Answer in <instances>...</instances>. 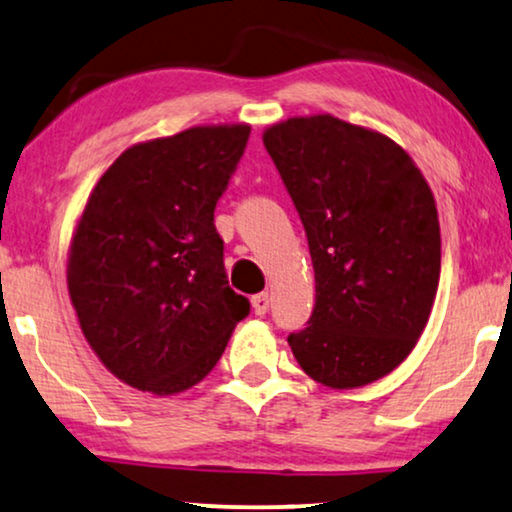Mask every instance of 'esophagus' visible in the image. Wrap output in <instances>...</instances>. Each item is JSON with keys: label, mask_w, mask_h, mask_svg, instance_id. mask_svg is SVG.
<instances>
[{"label": "esophagus", "mask_w": 512, "mask_h": 512, "mask_svg": "<svg viewBox=\"0 0 512 512\" xmlns=\"http://www.w3.org/2000/svg\"><path fill=\"white\" fill-rule=\"evenodd\" d=\"M253 311L255 315H266V311H269V294L266 292H259L253 297Z\"/></svg>", "instance_id": "obj_1"}]
</instances>
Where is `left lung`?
Wrapping results in <instances>:
<instances>
[{
  "mask_svg": "<svg viewBox=\"0 0 512 512\" xmlns=\"http://www.w3.org/2000/svg\"><path fill=\"white\" fill-rule=\"evenodd\" d=\"M306 229L315 308L287 343L334 390L387 376L427 325L441 276V227L427 181L387 136L334 115L264 132Z\"/></svg>",
  "mask_w": 512,
  "mask_h": 512,
  "instance_id": "1",
  "label": "left lung"
}]
</instances>
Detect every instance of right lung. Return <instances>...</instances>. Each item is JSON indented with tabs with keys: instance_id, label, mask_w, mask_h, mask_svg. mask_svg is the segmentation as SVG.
<instances>
[{
	"instance_id": "obj_1",
	"label": "right lung",
	"mask_w": 512,
	"mask_h": 512,
	"mask_svg": "<svg viewBox=\"0 0 512 512\" xmlns=\"http://www.w3.org/2000/svg\"><path fill=\"white\" fill-rule=\"evenodd\" d=\"M248 136V125H218L139 143L85 204L69 250V297L97 357L136 390L197 385L250 313L229 287L213 222Z\"/></svg>"
}]
</instances>
